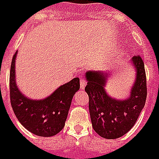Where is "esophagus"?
<instances>
[{
  "mask_svg": "<svg viewBox=\"0 0 159 159\" xmlns=\"http://www.w3.org/2000/svg\"><path fill=\"white\" fill-rule=\"evenodd\" d=\"M85 84H86V82H85L84 79L81 76V77H80V87H81L82 89H84V88L85 87Z\"/></svg>",
  "mask_w": 159,
  "mask_h": 159,
  "instance_id": "1",
  "label": "esophagus"
}]
</instances>
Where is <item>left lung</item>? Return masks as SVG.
<instances>
[{"label":"left lung","instance_id":"8db88e82","mask_svg":"<svg viewBox=\"0 0 159 159\" xmlns=\"http://www.w3.org/2000/svg\"><path fill=\"white\" fill-rule=\"evenodd\" d=\"M131 65L135 71V79L130 94L124 99L110 96L106 90L112 72L88 71L84 88L89 97V113L93 129L103 138L117 139L127 134L135 124L144 107L147 90L144 64L137 55L132 58Z\"/></svg>","mask_w":159,"mask_h":159}]
</instances>
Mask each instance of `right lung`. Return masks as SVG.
I'll list each match as a JSON object with an SVG mask.
<instances>
[{
    "label": "right lung",
    "instance_id": "1",
    "mask_svg": "<svg viewBox=\"0 0 159 159\" xmlns=\"http://www.w3.org/2000/svg\"><path fill=\"white\" fill-rule=\"evenodd\" d=\"M17 52L12 60L10 71V99L16 118L26 130L36 135H56L65 125L74 95L80 88L79 78L75 77L59 86L47 98H29L20 91L16 84Z\"/></svg>",
    "mask_w": 159,
    "mask_h": 159
}]
</instances>
